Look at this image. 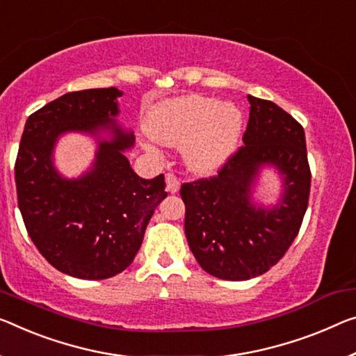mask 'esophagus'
Masks as SVG:
<instances>
[{"mask_svg": "<svg viewBox=\"0 0 356 356\" xmlns=\"http://www.w3.org/2000/svg\"><path fill=\"white\" fill-rule=\"evenodd\" d=\"M165 183H167V191L170 194H175L179 191V178L175 173H167L165 175Z\"/></svg>", "mask_w": 356, "mask_h": 356, "instance_id": "esophagus-1", "label": "esophagus"}]
</instances>
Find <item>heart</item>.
Returning <instances> with one entry per match:
<instances>
[{
  "label": "heart",
  "mask_w": 356,
  "mask_h": 356,
  "mask_svg": "<svg viewBox=\"0 0 356 356\" xmlns=\"http://www.w3.org/2000/svg\"><path fill=\"white\" fill-rule=\"evenodd\" d=\"M243 114L234 103L184 95L161 103L147 119L146 145H181L183 161L195 173H213L237 149Z\"/></svg>",
  "instance_id": "b5f03b06"
}]
</instances>
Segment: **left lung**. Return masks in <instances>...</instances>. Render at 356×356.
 I'll list each match as a JSON object with an SVG mask.
<instances>
[{
	"label": "left lung",
	"mask_w": 356,
	"mask_h": 356,
	"mask_svg": "<svg viewBox=\"0 0 356 356\" xmlns=\"http://www.w3.org/2000/svg\"><path fill=\"white\" fill-rule=\"evenodd\" d=\"M250 119L240 146L218 175L181 186L184 234L202 269L222 280H248L283 258L302 224L310 194L304 129L273 102L248 95ZM282 175L284 193L272 209L250 191L261 166Z\"/></svg>",
	"instance_id": "left-lung-1"
}]
</instances>
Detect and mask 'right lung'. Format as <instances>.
Instances as JSON below:
<instances>
[{
	"label": "right lung",
	"mask_w": 356,
	"mask_h": 356,
	"mask_svg": "<svg viewBox=\"0 0 356 356\" xmlns=\"http://www.w3.org/2000/svg\"><path fill=\"white\" fill-rule=\"evenodd\" d=\"M116 87L70 92L26 119L15 186L26 232L49 264L67 275L103 280L132 264L157 205L165 199L163 175H136L125 149L134 135L119 125ZM84 131L99 138L95 165L83 177L63 179L51 152L60 134Z\"/></svg>",
	"instance_id": "obj_1"
}]
</instances>
